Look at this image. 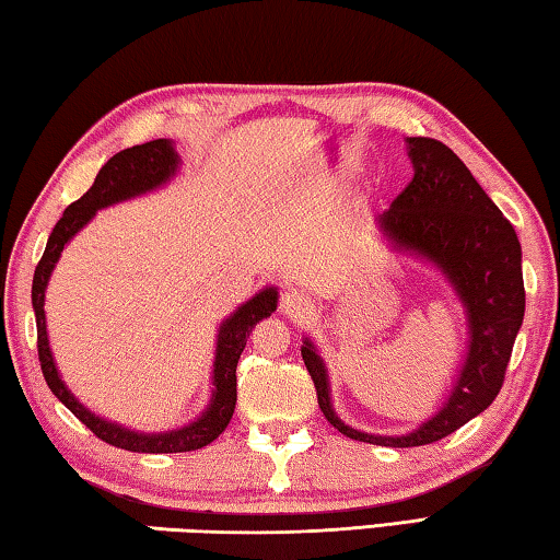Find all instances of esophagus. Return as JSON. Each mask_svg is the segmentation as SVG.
Wrapping results in <instances>:
<instances>
[{
	"label": "esophagus",
	"mask_w": 560,
	"mask_h": 560,
	"mask_svg": "<svg viewBox=\"0 0 560 560\" xmlns=\"http://www.w3.org/2000/svg\"><path fill=\"white\" fill-rule=\"evenodd\" d=\"M312 310V300L300 290H288L280 300V312L290 319H305Z\"/></svg>",
	"instance_id": "obj_1"
}]
</instances>
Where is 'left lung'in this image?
I'll list each match as a JSON object with an SVG mask.
<instances>
[{"instance_id": "1", "label": "left lung", "mask_w": 560, "mask_h": 560, "mask_svg": "<svg viewBox=\"0 0 560 560\" xmlns=\"http://www.w3.org/2000/svg\"><path fill=\"white\" fill-rule=\"evenodd\" d=\"M406 142L413 179L378 215V229L396 250L418 255L443 270L467 310L469 349L453 394L413 433L396 438L361 433L341 423L331 408L327 369L315 345L305 339L302 347L329 423L351 440L384 447L430 445L492 406L504 384L526 307L522 245L514 225L447 144L430 137H408Z\"/></svg>"}]
</instances>
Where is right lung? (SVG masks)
Returning a JSON list of instances; mask_svg holds the SVG:
<instances>
[{"label": "right lung", "instance_id": "right-lung-1", "mask_svg": "<svg viewBox=\"0 0 560 560\" xmlns=\"http://www.w3.org/2000/svg\"><path fill=\"white\" fill-rule=\"evenodd\" d=\"M176 166H179V154L174 152V144L170 140H152L144 144L127 147V150L113 154L110 160L103 164V170L97 172L91 189H88L81 199L68 206L61 219H58L51 235H48L42 260H38L34 270L32 305L36 315V347L48 388H51L54 396L61 400L85 428H91L97 438L105 440L107 445L130 450V453H191V450H199L213 443L233 418L235 396H238L235 394V366H238L245 341H248L253 327L258 325L260 319L270 317L275 307H278V290L265 288L223 322L219 329V341H215L211 404L194 423L179 430H172V433H135V430H127L122 425L110 423V420L97 418L85 406L78 404L75 396L66 388L54 364L51 349H48L44 317V292L58 258H61L63 245L93 219L97 209H105V206H113L117 201L132 199V196L156 189V186L172 179L176 174Z\"/></svg>", "mask_w": 560, "mask_h": 560}]
</instances>
